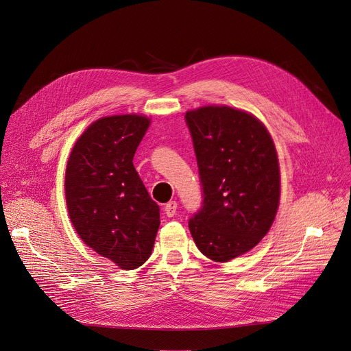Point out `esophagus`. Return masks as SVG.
Segmentation results:
<instances>
[{"mask_svg":"<svg viewBox=\"0 0 351 351\" xmlns=\"http://www.w3.org/2000/svg\"><path fill=\"white\" fill-rule=\"evenodd\" d=\"M164 213L167 217H174L177 213V202H170L167 203L164 207Z\"/></svg>","mask_w":351,"mask_h":351,"instance_id":"esophagus-1","label":"esophagus"}]
</instances>
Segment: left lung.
<instances>
[{"instance_id": "1", "label": "left lung", "mask_w": 351, "mask_h": 351, "mask_svg": "<svg viewBox=\"0 0 351 351\" xmlns=\"http://www.w3.org/2000/svg\"><path fill=\"white\" fill-rule=\"evenodd\" d=\"M203 206L189 228L206 257L236 258L269 232L280 202V169L270 132L253 114L227 106L186 112Z\"/></svg>"}]
</instances>
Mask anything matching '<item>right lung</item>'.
<instances>
[{
    "mask_svg": "<svg viewBox=\"0 0 351 351\" xmlns=\"http://www.w3.org/2000/svg\"><path fill=\"white\" fill-rule=\"evenodd\" d=\"M149 120L124 114L94 121L66 162L65 199L80 239L123 270L143 265L153 252L160 207L132 164Z\"/></svg>",
    "mask_w": 351,
    "mask_h": 351,
    "instance_id": "add662e5",
    "label": "right lung"
}]
</instances>
